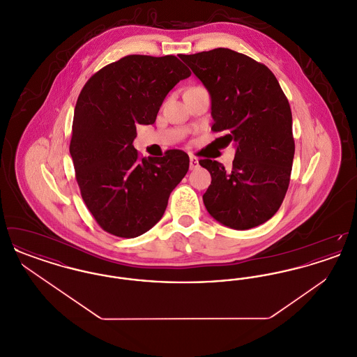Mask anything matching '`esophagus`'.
I'll list each match as a JSON object with an SVG mask.
<instances>
[{"instance_id": "esophagus-1", "label": "esophagus", "mask_w": 357, "mask_h": 357, "mask_svg": "<svg viewBox=\"0 0 357 357\" xmlns=\"http://www.w3.org/2000/svg\"><path fill=\"white\" fill-rule=\"evenodd\" d=\"M198 166H199L198 158L194 156V155H191V156H190V170H195V169H198Z\"/></svg>"}]
</instances>
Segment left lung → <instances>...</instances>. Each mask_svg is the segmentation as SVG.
<instances>
[{"label": "left lung", "instance_id": "1", "mask_svg": "<svg viewBox=\"0 0 357 357\" xmlns=\"http://www.w3.org/2000/svg\"><path fill=\"white\" fill-rule=\"evenodd\" d=\"M211 96L214 132L237 146L233 167L201 159L211 185L204 194L210 215L248 230L278 211L290 182L294 156L291 111L272 70L227 48L179 56Z\"/></svg>", "mask_w": 357, "mask_h": 357}]
</instances>
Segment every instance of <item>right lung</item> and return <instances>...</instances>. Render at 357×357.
Wrapping results in <instances>:
<instances>
[{
	"instance_id": "1",
	"label": "right lung",
	"mask_w": 357,
	"mask_h": 357,
	"mask_svg": "<svg viewBox=\"0 0 357 357\" xmlns=\"http://www.w3.org/2000/svg\"><path fill=\"white\" fill-rule=\"evenodd\" d=\"M191 72L175 56L128 54L85 83L75 107L69 153L82 198L104 231L135 238L163 217L190 159L182 150L143 158L137 124H153L171 89Z\"/></svg>"
}]
</instances>
